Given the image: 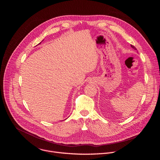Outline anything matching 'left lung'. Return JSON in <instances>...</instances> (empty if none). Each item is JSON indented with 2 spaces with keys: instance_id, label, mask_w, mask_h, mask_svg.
Masks as SVG:
<instances>
[{
  "instance_id": "1",
  "label": "left lung",
  "mask_w": 160,
  "mask_h": 160,
  "mask_svg": "<svg viewBox=\"0 0 160 160\" xmlns=\"http://www.w3.org/2000/svg\"><path fill=\"white\" fill-rule=\"evenodd\" d=\"M131 47L133 49H135V50H137V49H136V48H135L134 46H133V45H131Z\"/></svg>"
}]
</instances>
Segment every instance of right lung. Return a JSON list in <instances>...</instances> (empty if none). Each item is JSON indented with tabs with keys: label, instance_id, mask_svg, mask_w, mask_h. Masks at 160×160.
Instances as JSON below:
<instances>
[{
	"label": "right lung",
	"instance_id": "1",
	"mask_svg": "<svg viewBox=\"0 0 160 160\" xmlns=\"http://www.w3.org/2000/svg\"><path fill=\"white\" fill-rule=\"evenodd\" d=\"M40 43H41V42H40Z\"/></svg>",
	"mask_w": 160,
	"mask_h": 160
}]
</instances>
